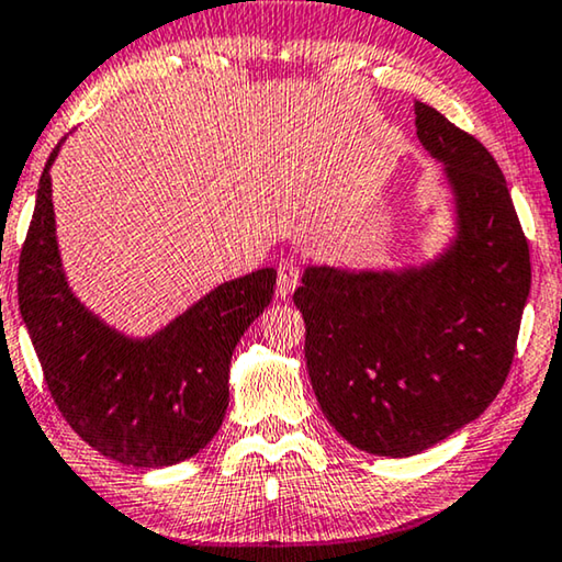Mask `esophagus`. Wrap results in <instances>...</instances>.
Returning <instances> with one entry per match:
<instances>
[{"instance_id": "1", "label": "esophagus", "mask_w": 562, "mask_h": 562, "mask_svg": "<svg viewBox=\"0 0 562 562\" xmlns=\"http://www.w3.org/2000/svg\"><path fill=\"white\" fill-rule=\"evenodd\" d=\"M300 284V267L292 259H282L278 265V297H290Z\"/></svg>"}]
</instances>
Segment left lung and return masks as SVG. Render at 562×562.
Wrapping results in <instances>:
<instances>
[{"label": "left lung", "mask_w": 562, "mask_h": 562, "mask_svg": "<svg viewBox=\"0 0 562 562\" xmlns=\"http://www.w3.org/2000/svg\"><path fill=\"white\" fill-rule=\"evenodd\" d=\"M415 126L453 195L448 247L402 270L311 265L292 295L323 415L351 446L390 458L423 453L492 405L532 280L492 153L423 101Z\"/></svg>", "instance_id": "obj_1"}]
</instances>
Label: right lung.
<instances>
[{
  "label": "right lung",
  "mask_w": 562,
  "mask_h": 562,
  "mask_svg": "<svg viewBox=\"0 0 562 562\" xmlns=\"http://www.w3.org/2000/svg\"><path fill=\"white\" fill-rule=\"evenodd\" d=\"M47 157L20 255V313L66 423L101 456L162 469L209 446L228 407L232 353L274 295L272 267L218 284L153 336L109 326L70 290Z\"/></svg>",
  "instance_id": "1"
}]
</instances>
